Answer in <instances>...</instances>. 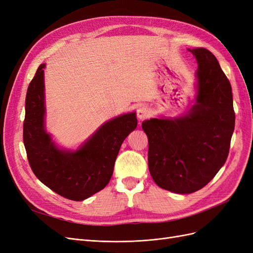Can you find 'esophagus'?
I'll list each match as a JSON object with an SVG mask.
<instances>
[{"label":"esophagus","mask_w":253,"mask_h":253,"mask_svg":"<svg viewBox=\"0 0 253 253\" xmlns=\"http://www.w3.org/2000/svg\"><path fill=\"white\" fill-rule=\"evenodd\" d=\"M150 113H151V110L148 108V106L145 105L139 106V108L137 109V117H138L139 120H143L149 116Z\"/></svg>","instance_id":"34e87169"}]
</instances>
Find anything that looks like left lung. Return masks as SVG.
<instances>
[{"label":"left lung","instance_id":"obj_1","mask_svg":"<svg viewBox=\"0 0 253 253\" xmlns=\"http://www.w3.org/2000/svg\"><path fill=\"white\" fill-rule=\"evenodd\" d=\"M188 50L198 65L194 104L177 117L141 125L153 180L177 194L201 190L216 175L227 160L235 124L231 84L217 59L204 47Z\"/></svg>","mask_w":253,"mask_h":253}]
</instances>
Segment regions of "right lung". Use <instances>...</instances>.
<instances>
[{"instance_id":"obj_1","label":"right lung","mask_w":253,"mask_h":253,"mask_svg":"<svg viewBox=\"0 0 253 253\" xmlns=\"http://www.w3.org/2000/svg\"><path fill=\"white\" fill-rule=\"evenodd\" d=\"M45 66L38 67L25 99L23 141L28 162L37 178L53 192L84 201L109 183L121 144L137 126L136 113L104 122L76 150L60 148L45 127Z\"/></svg>"}]
</instances>
